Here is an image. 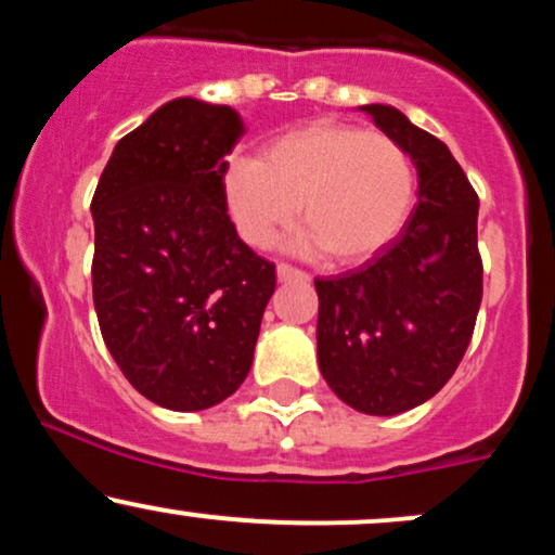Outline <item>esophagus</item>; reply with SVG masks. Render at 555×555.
Returning a JSON list of instances; mask_svg holds the SVG:
<instances>
[{"instance_id": "34e87169", "label": "esophagus", "mask_w": 555, "mask_h": 555, "mask_svg": "<svg viewBox=\"0 0 555 555\" xmlns=\"http://www.w3.org/2000/svg\"><path fill=\"white\" fill-rule=\"evenodd\" d=\"M276 276H279V282H292V279H299V282H308V279H310L308 273L295 269V266H289V263H279L276 266Z\"/></svg>"}]
</instances>
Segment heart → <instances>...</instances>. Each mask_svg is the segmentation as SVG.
<instances>
[{"mask_svg": "<svg viewBox=\"0 0 555 555\" xmlns=\"http://www.w3.org/2000/svg\"><path fill=\"white\" fill-rule=\"evenodd\" d=\"M224 201L247 245L269 247L302 206L310 229L295 247L360 263L384 250L410 219L415 167L384 132L318 119L273 138L263 158H232Z\"/></svg>", "mask_w": 555, "mask_h": 555, "instance_id": "b5f03b06", "label": "heart"}]
</instances>
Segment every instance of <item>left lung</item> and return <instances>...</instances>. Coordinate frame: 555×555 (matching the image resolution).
<instances>
[{
  "mask_svg": "<svg viewBox=\"0 0 555 555\" xmlns=\"http://www.w3.org/2000/svg\"><path fill=\"white\" fill-rule=\"evenodd\" d=\"M360 112L410 154L417 206L378 256L315 279L318 365L344 404L391 417L436 397L473 339L482 299L480 201L449 145L388 104Z\"/></svg>",
  "mask_w": 555,
  "mask_h": 555,
  "instance_id": "obj_1",
  "label": "left lung"
}]
</instances>
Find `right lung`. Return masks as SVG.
Here are the masks:
<instances>
[{"mask_svg": "<svg viewBox=\"0 0 555 555\" xmlns=\"http://www.w3.org/2000/svg\"><path fill=\"white\" fill-rule=\"evenodd\" d=\"M242 135L232 106L169 101L114 145L91 203L101 336L125 378L175 412L237 391L276 289L273 263L227 214V156Z\"/></svg>", "mask_w": 555, "mask_h": 555, "instance_id": "1", "label": "right lung"}]
</instances>
